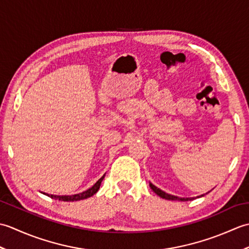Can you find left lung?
<instances>
[{"instance_id":"8db88e82","label":"left lung","mask_w":249,"mask_h":249,"mask_svg":"<svg viewBox=\"0 0 249 249\" xmlns=\"http://www.w3.org/2000/svg\"><path fill=\"white\" fill-rule=\"evenodd\" d=\"M150 187L152 188V190L153 192H154L156 195H158L160 196V198H162V199H166V200H173V201H189V200H193V199H195V198H181V197H178V196H173V195H170V194H167V193H165L163 192V190H161V189H160V188H157L155 185H153L152 183H150ZM208 194V193H206ZM202 196H204V194L203 195H201V196H198V197H202Z\"/></svg>"}]
</instances>
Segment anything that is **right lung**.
Segmentation results:
<instances>
[{"mask_svg":"<svg viewBox=\"0 0 249 249\" xmlns=\"http://www.w3.org/2000/svg\"><path fill=\"white\" fill-rule=\"evenodd\" d=\"M105 178V174L104 176L100 178L98 181L95 183L92 187H89V189L84 190L82 193H79L76 195H71V196H57V195H49V194H46L43 193L44 195L48 196V197L52 198V199H55V200H59V201H66V202H72V201H79V200H83V199H87L89 197H92L93 195L96 194L98 192V189L100 187V184H102V181Z\"/></svg>","mask_w":249,"mask_h":249,"instance_id":"obj_1","label":"right lung"}]
</instances>
